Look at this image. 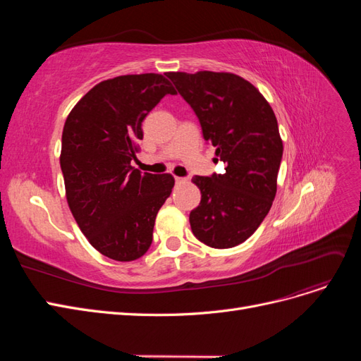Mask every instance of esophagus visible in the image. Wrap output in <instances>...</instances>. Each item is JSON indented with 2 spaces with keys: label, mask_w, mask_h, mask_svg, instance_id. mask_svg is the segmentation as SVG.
<instances>
[{
  "label": "esophagus",
  "mask_w": 361,
  "mask_h": 361,
  "mask_svg": "<svg viewBox=\"0 0 361 361\" xmlns=\"http://www.w3.org/2000/svg\"><path fill=\"white\" fill-rule=\"evenodd\" d=\"M174 180H176V183H185V182H187V178L176 176V178H174Z\"/></svg>",
  "instance_id": "34e87169"
}]
</instances>
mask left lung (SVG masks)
I'll return each instance as SVG.
<instances>
[{"label": "left lung", "mask_w": 361, "mask_h": 361, "mask_svg": "<svg viewBox=\"0 0 361 361\" xmlns=\"http://www.w3.org/2000/svg\"><path fill=\"white\" fill-rule=\"evenodd\" d=\"M167 76L199 117L203 138L226 164L223 174L192 178L202 200L190 214L191 231L212 248L243 244L264 221L277 192L283 141L276 114L256 87L235 73Z\"/></svg>", "instance_id": "1"}]
</instances>
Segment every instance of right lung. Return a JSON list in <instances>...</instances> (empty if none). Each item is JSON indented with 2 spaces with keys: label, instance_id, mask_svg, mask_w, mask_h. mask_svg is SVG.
I'll return each mask as SVG.
<instances>
[{
  "label": "right lung",
  "instance_id": "obj_1",
  "mask_svg": "<svg viewBox=\"0 0 361 361\" xmlns=\"http://www.w3.org/2000/svg\"><path fill=\"white\" fill-rule=\"evenodd\" d=\"M166 94L176 90L164 75L116 76L85 93L63 128L60 166L71 212L89 243L113 260L146 253L173 190L171 174L130 166L141 123Z\"/></svg>",
  "mask_w": 361,
  "mask_h": 361
}]
</instances>
